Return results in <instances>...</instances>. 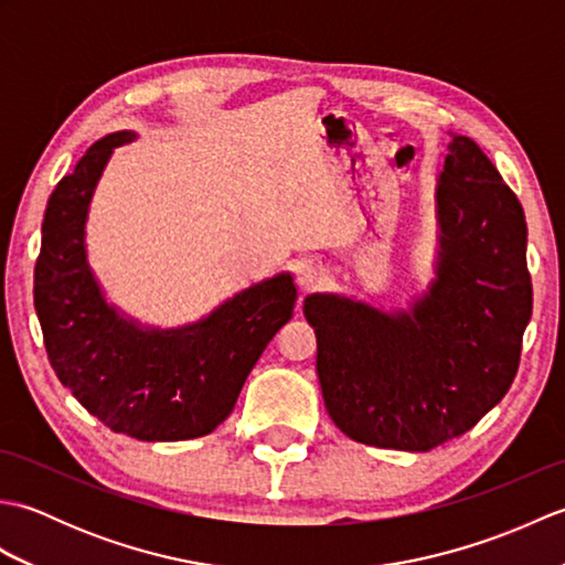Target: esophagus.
Masks as SVG:
<instances>
[{"label": "esophagus", "mask_w": 565, "mask_h": 565, "mask_svg": "<svg viewBox=\"0 0 565 565\" xmlns=\"http://www.w3.org/2000/svg\"><path fill=\"white\" fill-rule=\"evenodd\" d=\"M298 289H301V294H310V291H318L322 286V271L318 267H301L298 269Z\"/></svg>", "instance_id": "1"}]
</instances>
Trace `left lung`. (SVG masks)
Instances as JSON below:
<instances>
[{"label":"left lung","mask_w":565,"mask_h":565,"mask_svg":"<svg viewBox=\"0 0 565 565\" xmlns=\"http://www.w3.org/2000/svg\"><path fill=\"white\" fill-rule=\"evenodd\" d=\"M435 199V279L407 308L340 294L303 301L328 415L369 447L429 451L463 435L502 401L520 366L532 318L522 203L459 134Z\"/></svg>","instance_id":"obj_1"}]
</instances>
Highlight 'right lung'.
Instances as JSON below:
<instances>
[{
    "instance_id": "add662e5",
    "label": "right lung",
    "mask_w": 565,
    "mask_h": 565,
    "mask_svg": "<svg viewBox=\"0 0 565 565\" xmlns=\"http://www.w3.org/2000/svg\"><path fill=\"white\" fill-rule=\"evenodd\" d=\"M136 138L134 130L104 136L57 182L43 218L33 306L60 383L94 417L142 441L194 439L233 413L264 347L291 320L298 291L291 271H281L167 330L140 326L106 301L84 243L89 206L114 150Z\"/></svg>"
}]
</instances>
